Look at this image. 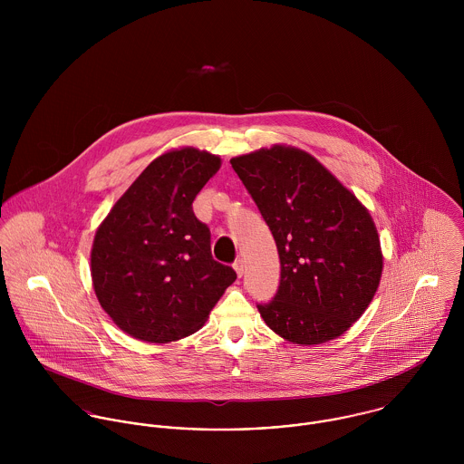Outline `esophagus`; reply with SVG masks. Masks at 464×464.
<instances>
[{"mask_svg":"<svg viewBox=\"0 0 464 464\" xmlns=\"http://www.w3.org/2000/svg\"><path fill=\"white\" fill-rule=\"evenodd\" d=\"M234 269H236L237 276H243V273H245V263H243V259H237V261L234 263Z\"/></svg>","mask_w":464,"mask_h":464,"instance_id":"34e87169","label":"esophagus"}]
</instances>
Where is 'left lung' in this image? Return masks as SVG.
<instances>
[{
  "label": "left lung",
  "mask_w": 464,
  "mask_h": 464,
  "mask_svg": "<svg viewBox=\"0 0 464 464\" xmlns=\"http://www.w3.org/2000/svg\"><path fill=\"white\" fill-rule=\"evenodd\" d=\"M276 243L280 285L257 309L295 344L344 334L382 275V252L368 208L313 155L291 146L230 159Z\"/></svg>",
  "instance_id": "obj_1"
}]
</instances>
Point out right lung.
<instances>
[{
  "instance_id": "add662e5",
  "label": "right lung",
  "mask_w": 464,
  "mask_h": 464,
  "mask_svg": "<svg viewBox=\"0 0 464 464\" xmlns=\"http://www.w3.org/2000/svg\"><path fill=\"white\" fill-rule=\"evenodd\" d=\"M221 159L197 148L157 157L98 227L91 275L112 322L135 339L169 343L203 327L236 271L210 254L193 212Z\"/></svg>"
}]
</instances>
